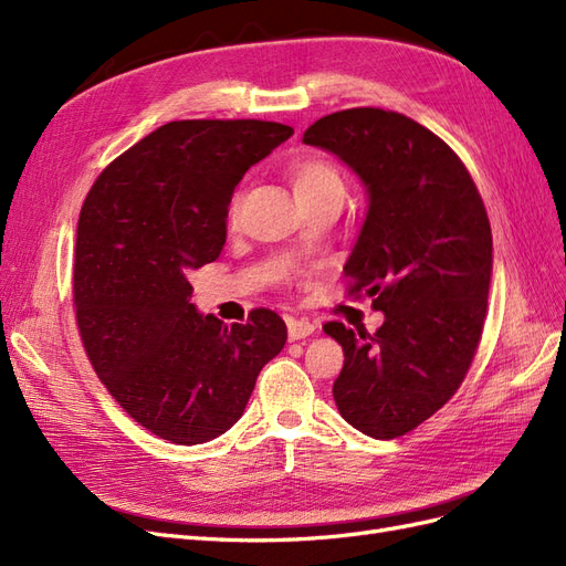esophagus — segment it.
Here are the masks:
<instances>
[{
    "label": "esophagus",
    "mask_w": 566,
    "mask_h": 566,
    "mask_svg": "<svg viewBox=\"0 0 566 566\" xmlns=\"http://www.w3.org/2000/svg\"><path fill=\"white\" fill-rule=\"evenodd\" d=\"M312 333H314V323L304 321V318H287V337H290V342L304 339V337H310Z\"/></svg>",
    "instance_id": "obj_1"
}]
</instances>
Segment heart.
<instances>
[{
	"instance_id": "heart-1",
	"label": "heart",
	"mask_w": 566,
	"mask_h": 566,
	"mask_svg": "<svg viewBox=\"0 0 566 566\" xmlns=\"http://www.w3.org/2000/svg\"><path fill=\"white\" fill-rule=\"evenodd\" d=\"M287 175H290V181H293L297 198L328 191V188H342L339 172L323 158H300L295 163H290ZM238 202H241V196H233L229 205V219L235 217Z\"/></svg>"
}]
</instances>
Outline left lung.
<instances>
[{
	"mask_svg": "<svg viewBox=\"0 0 566 566\" xmlns=\"http://www.w3.org/2000/svg\"><path fill=\"white\" fill-rule=\"evenodd\" d=\"M302 142L333 153L366 186L345 276L349 295L373 297L385 314L373 335L323 325L345 352L337 410L373 439L401 437L453 397L474 358L493 269L486 208L455 153L401 113L339 111Z\"/></svg>",
	"mask_w": 566,
	"mask_h": 566,
	"instance_id": "1",
	"label": "left lung"
}]
</instances>
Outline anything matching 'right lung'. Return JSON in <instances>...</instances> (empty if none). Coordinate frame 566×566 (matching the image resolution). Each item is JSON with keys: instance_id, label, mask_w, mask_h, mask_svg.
Listing matches in <instances>:
<instances>
[{"instance_id": "obj_1", "label": "right lung", "mask_w": 566, "mask_h": 566, "mask_svg": "<svg viewBox=\"0 0 566 566\" xmlns=\"http://www.w3.org/2000/svg\"><path fill=\"white\" fill-rule=\"evenodd\" d=\"M290 136L264 119L167 123L84 198L73 271L84 349L111 397L160 439L193 447L224 434L285 345L271 310L233 325L198 314L188 276L221 254L238 181Z\"/></svg>"}]
</instances>
